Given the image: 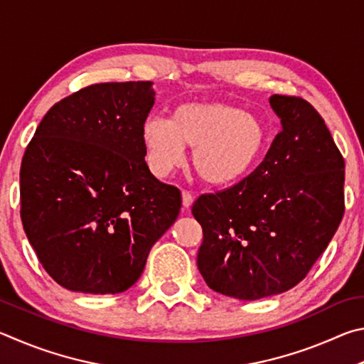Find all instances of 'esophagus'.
Listing matches in <instances>:
<instances>
[{"label": "esophagus", "instance_id": "34e87169", "mask_svg": "<svg viewBox=\"0 0 364 364\" xmlns=\"http://www.w3.org/2000/svg\"><path fill=\"white\" fill-rule=\"evenodd\" d=\"M192 205H193V195L183 190V192H182V213L188 211L190 206H192Z\"/></svg>", "mask_w": 364, "mask_h": 364}]
</instances>
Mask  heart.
Instances as JSON below:
<instances>
[{"label": "heart", "mask_w": 364, "mask_h": 364, "mask_svg": "<svg viewBox=\"0 0 364 364\" xmlns=\"http://www.w3.org/2000/svg\"><path fill=\"white\" fill-rule=\"evenodd\" d=\"M149 168L166 176L182 163L186 145L193 146L192 164L208 186L243 181L265 156L269 131L257 114L225 102H186L169 118L149 117L140 126Z\"/></svg>", "instance_id": "obj_1"}]
</instances>
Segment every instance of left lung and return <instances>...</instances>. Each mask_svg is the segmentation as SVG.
<instances>
[{
	"label": "left lung",
	"instance_id": "obj_1",
	"mask_svg": "<svg viewBox=\"0 0 364 364\" xmlns=\"http://www.w3.org/2000/svg\"><path fill=\"white\" fill-rule=\"evenodd\" d=\"M282 119L252 174L192 213L203 228L198 270L213 291L257 301L294 288L326 250L343 215L346 163L307 100L272 95Z\"/></svg>",
	"mask_w": 364,
	"mask_h": 364
}]
</instances>
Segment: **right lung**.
<instances>
[{
    "mask_svg": "<svg viewBox=\"0 0 364 364\" xmlns=\"http://www.w3.org/2000/svg\"><path fill=\"white\" fill-rule=\"evenodd\" d=\"M151 81L100 82L44 114L21 166L23 230L49 277L85 294H119L174 224L181 192L151 174L140 126Z\"/></svg>",
    "mask_w": 364,
    "mask_h": 364,
    "instance_id": "1",
    "label": "right lung"
}]
</instances>
